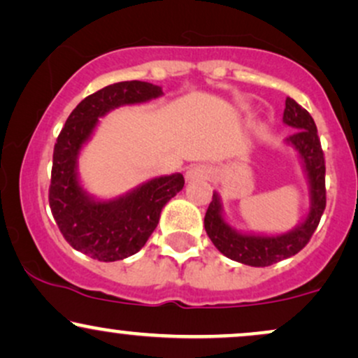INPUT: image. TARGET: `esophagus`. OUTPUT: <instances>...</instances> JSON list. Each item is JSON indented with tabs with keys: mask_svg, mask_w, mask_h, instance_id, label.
I'll return each mask as SVG.
<instances>
[{
	"mask_svg": "<svg viewBox=\"0 0 358 358\" xmlns=\"http://www.w3.org/2000/svg\"><path fill=\"white\" fill-rule=\"evenodd\" d=\"M212 175L213 171L210 166L195 165L188 168L187 173H185V178H187V182H195V180H210L212 178Z\"/></svg>",
	"mask_w": 358,
	"mask_h": 358,
	"instance_id": "34e87169",
	"label": "esophagus"
}]
</instances>
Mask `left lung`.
I'll return each mask as SVG.
<instances>
[{
	"label": "left lung",
	"instance_id": "8db88e82",
	"mask_svg": "<svg viewBox=\"0 0 358 358\" xmlns=\"http://www.w3.org/2000/svg\"><path fill=\"white\" fill-rule=\"evenodd\" d=\"M283 123L295 133L285 145L296 153L307 178L310 205L305 217L283 234H257L236 230L227 220L222 198L213 192L212 203L205 215V230L218 252L230 260L250 266H268L296 255L313 235L325 210V162L317 127L310 113L292 98H287Z\"/></svg>",
	"mask_w": 358,
	"mask_h": 358
}]
</instances>
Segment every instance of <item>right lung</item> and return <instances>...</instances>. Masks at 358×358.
<instances>
[{
	"label": "right lung",
	"instance_id": "right-lung-1",
	"mask_svg": "<svg viewBox=\"0 0 358 358\" xmlns=\"http://www.w3.org/2000/svg\"><path fill=\"white\" fill-rule=\"evenodd\" d=\"M163 96L162 86L120 81L90 94L71 111L55 143L50 206L64 240L100 262L135 255L160 222L163 206L182 192V173L155 176L127 193L100 198L80 178L81 150L92 140L100 118L120 106L143 105Z\"/></svg>",
	"mask_w": 358,
	"mask_h": 358
}]
</instances>
